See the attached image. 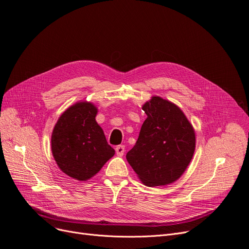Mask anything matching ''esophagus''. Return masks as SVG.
Wrapping results in <instances>:
<instances>
[{"label":"esophagus","mask_w":249,"mask_h":249,"mask_svg":"<svg viewBox=\"0 0 249 249\" xmlns=\"http://www.w3.org/2000/svg\"><path fill=\"white\" fill-rule=\"evenodd\" d=\"M116 153L118 156H123L124 155V151H125V146L124 145H118L116 146Z\"/></svg>","instance_id":"1"}]
</instances>
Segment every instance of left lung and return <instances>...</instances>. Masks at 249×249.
Wrapping results in <instances>:
<instances>
[{
  "label": "left lung",
  "instance_id": "8db88e82",
  "mask_svg": "<svg viewBox=\"0 0 249 249\" xmlns=\"http://www.w3.org/2000/svg\"><path fill=\"white\" fill-rule=\"evenodd\" d=\"M142 110L147 118L126 159L145 185L170 184L189 165L196 134L185 115L171 102L153 96Z\"/></svg>",
  "mask_w": 249,
  "mask_h": 249
}]
</instances>
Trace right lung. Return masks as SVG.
Returning a JSON list of instances; mask_svg holds the SVG:
<instances>
[{
  "label": "right lung",
  "mask_w": 249,
  "mask_h": 249,
  "mask_svg": "<svg viewBox=\"0 0 249 249\" xmlns=\"http://www.w3.org/2000/svg\"><path fill=\"white\" fill-rule=\"evenodd\" d=\"M96 113L90 103L75 104L61 115L52 134V151L59 168L80 181L94 176L115 155L95 121Z\"/></svg>",
  "instance_id": "add662e5"
}]
</instances>
